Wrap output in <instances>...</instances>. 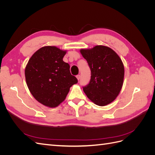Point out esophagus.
<instances>
[{
  "label": "esophagus",
  "instance_id": "obj_1",
  "mask_svg": "<svg viewBox=\"0 0 155 155\" xmlns=\"http://www.w3.org/2000/svg\"><path fill=\"white\" fill-rule=\"evenodd\" d=\"M76 78H77V79H78V80H79V79H80V78H81L80 75H77V76H76Z\"/></svg>",
  "mask_w": 155,
  "mask_h": 155
}]
</instances>
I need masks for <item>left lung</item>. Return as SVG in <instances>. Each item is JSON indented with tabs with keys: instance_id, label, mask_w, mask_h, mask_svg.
<instances>
[{
	"instance_id": "1",
	"label": "left lung",
	"mask_w": 155,
	"mask_h": 155,
	"mask_svg": "<svg viewBox=\"0 0 155 155\" xmlns=\"http://www.w3.org/2000/svg\"><path fill=\"white\" fill-rule=\"evenodd\" d=\"M80 52L91 71V80L83 89L97 105L110 104L118 96L124 83V67L120 58L109 47L98 45Z\"/></svg>"
}]
</instances>
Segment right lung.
I'll use <instances>...</instances> for the list:
<instances>
[{
	"instance_id": "add662e5",
	"label": "right lung",
	"mask_w": 155,
	"mask_h": 155,
	"mask_svg": "<svg viewBox=\"0 0 155 155\" xmlns=\"http://www.w3.org/2000/svg\"><path fill=\"white\" fill-rule=\"evenodd\" d=\"M66 52L55 46H44L33 54L26 67L28 87L35 99L46 107H58L78 83L70 65L63 61Z\"/></svg>"
}]
</instances>
